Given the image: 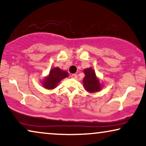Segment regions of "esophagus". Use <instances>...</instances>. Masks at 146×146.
I'll use <instances>...</instances> for the list:
<instances>
[{"mask_svg": "<svg viewBox=\"0 0 146 146\" xmlns=\"http://www.w3.org/2000/svg\"><path fill=\"white\" fill-rule=\"evenodd\" d=\"M70 76L72 78H74V79H76L77 78V75L76 74H72Z\"/></svg>", "mask_w": 146, "mask_h": 146, "instance_id": "obj_1", "label": "esophagus"}]
</instances>
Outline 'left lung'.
Listing matches in <instances>:
<instances>
[{
    "label": "left lung",
    "mask_w": 146,
    "mask_h": 146,
    "mask_svg": "<svg viewBox=\"0 0 146 146\" xmlns=\"http://www.w3.org/2000/svg\"><path fill=\"white\" fill-rule=\"evenodd\" d=\"M85 77L83 79V86L90 93L99 92L103 86L101 84L100 80L97 77L94 70L92 68H86L84 70Z\"/></svg>",
    "instance_id": "obj_1"
}]
</instances>
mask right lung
Returning <instances> with one entry per match:
<instances>
[{
	"label": "right lung",
	"instance_id": "1",
	"mask_svg": "<svg viewBox=\"0 0 146 146\" xmlns=\"http://www.w3.org/2000/svg\"><path fill=\"white\" fill-rule=\"evenodd\" d=\"M68 76L66 71L62 70L60 68L55 67L50 70L49 74L41 82L42 85L47 90H53L57 87L61 80Z\"/></svg>",
	"mask_w": 146,
	"mask_h": 146
}]
</instances>
